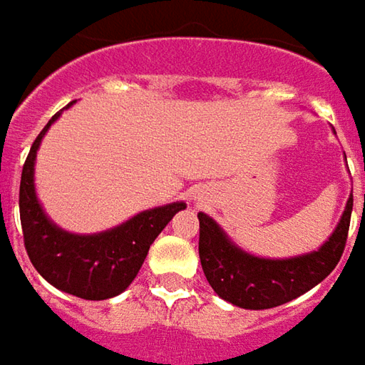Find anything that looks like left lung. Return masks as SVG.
Returning a JSON list of instances; mask_svg holds the SVG:
<instances>
[{
	"instance_id": "obj_1",
	"label": "left lung",
	"mask_w": 365,
	"mask_h": 365,
	"mask_svg": "<svg viewBox=\"0 0 365 365\" xmlns=\"http://www.w3.org/2000/svg\"><path fill=\"white\" fill-rule=\"evenodd\" d=\"M354 195L329 242L288 259L256 258L233 245L217 223L199 213V258L211 288L242 309H272L317 287L339 264L347 242Z\"/></svg>"
}]
</instances>
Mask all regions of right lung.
Wrapping results in <instances>:
<instances>
[{
	"mask_svg": "<svg viewBox=\"0 0 365 365\" xmlns=\"http://www.w3.org/2000/svg\"><path fill=\"white\" fill-rule=\"evenodd\" d=\"M52 120L38 133L24 162L20 180V219L28 258L52 287L85 301H103L132 284L152 242L185 203L156 207L135 215L120 227L95 235H75L58 230L44 215L34 192V160L40 140Z\"/></svg>",
	"mask_w": 365,
	"mask_h": 365,
	"instance_id": "1",
	"label": "right lung"
}]
</instances>
